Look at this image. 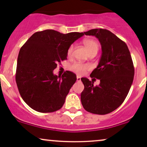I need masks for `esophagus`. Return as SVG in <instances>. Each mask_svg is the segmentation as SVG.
I'll list each match as a JSON object with an SVG mask.
<instances>
[{
	"mask_svg": "<svg viewBox=\"0 0 147 147\" xmlns=\"http://www.w3.org/2000/svg\"><path fill=\"white\" fill-rule=\"evenodd\" d=\"M77 82H81V78L80 76H77Z\"/></svg>",
	"mask_w": 147,
	"mask_h": 147,
	"instance_id": "obj_1",
	"label": "esophagus"
}]
</instances>
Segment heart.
Masks as SVG:
<instances>
[{
	"label": "heart",
	"instance_id": "obj_1",
	"mask_svg": "<svg viewBox=\"0 0 147 147\" xmlns=\"http://www.w3.org/2000/svg\"><path fill=\"white\" fill-rule=\"evenodd\" d=\"M84 45L85 47L86 51L88 53V54L90 53H97L99 49V44L96 41L92 39H86L84 40ZM74 50V45H71L69 46V47L68 48L67 51V55L68 57H71L73 53ZM89 68V66L86 64H82L80 63H75L73 65H71L70 69L72 71H75L76 73L78 74H83L84 71L86 70H87Z\"/></svg>",
	"mask_w": 147,
	"mask_h": 147
}]
</instances>
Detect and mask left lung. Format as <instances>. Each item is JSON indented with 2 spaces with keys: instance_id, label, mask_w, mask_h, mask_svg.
<instances>
[{
  "instance_id": "obj_1",
  "label": "left lung",
  "mask_w": 147,
  "mask_h": 147,
  "mask_svg": "<svg viewBox=\"0 0 147 147\" xmlns=\"http://www.w3.org/2000/svg\"><path fill=\"white\" fill-rule=\"evenodd\" d=\"M95 36L102 46L98 65L90 77L100 80L98 86L88 78H82L84 90L81 102L86 111L96 114H106L118 108L125 100L134 79V68L126 44L112 32L103 29L84 32ZM94 78V80H96Z\"/></svg>"
}]
</instances>
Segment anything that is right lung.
<instances>
[{
  "mask_svg": "<svg viewBox=\"0 0 147 147\" xmlns=\"http://www.w3.org/2000/svg\"><path fill=\"white\" fill-rule=\"evenodd\" d=\"M84 33L67 34L47 29L36 32L19 51L16 70V83L20 95L35 111L47 113L59 110L69 90L76 81V75L66 71L54 75L57 63L67 59V51Z\"/></svg>",
  "mask_w": 147,
  "mask_h": 147,
  "instance_id": "1",
  "label": "right lung"
}]
</instances>
